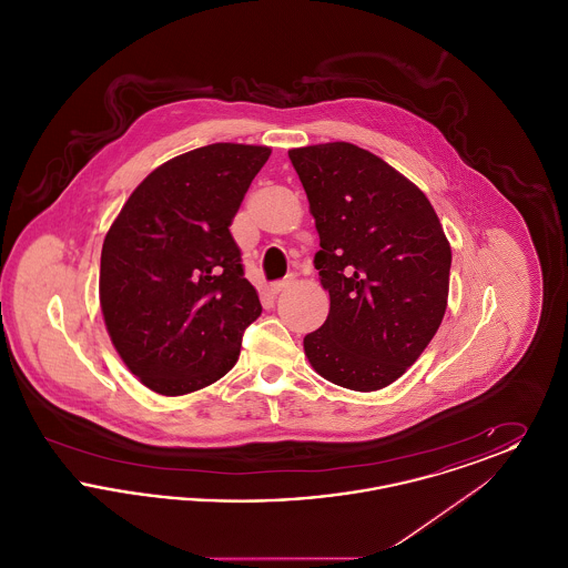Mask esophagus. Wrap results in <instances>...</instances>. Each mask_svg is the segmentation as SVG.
I'll return each mask as SVG.
<instances>
[{
	"label": "esophagus",
	"mask_w": 568,
	"mask_h": 568,
	"mask_svg": "<svg viewBox=\"0 0 568 568\" xmlns=\"http://www.w3.org/2000/svg\"><path fill=\"white\" fill-rule=\"evenodd\" d=\"M294 283V276H287V278H283V281H278V283H272L271 285V294L272 296H276L278 292H283L285 287H290Z\"/></svg>",
	"instance_id": "34e87169"
}]
</instances>
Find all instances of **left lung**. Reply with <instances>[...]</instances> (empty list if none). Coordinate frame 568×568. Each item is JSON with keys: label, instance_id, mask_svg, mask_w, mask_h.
<instances>
[{"label": "left lung", "instance_id": "obj_1", "mask_svg": "<svg viewBox=\"0 0 568 568\" xmlns=\"http://www.w3.org/2000/svg\"><path fill=\"white\" fill-rule=\"evenodd\" d=\"M290 160L315 216V268L329 294L304 353L341 387H387L443 322L452 268L443 225L424 191L366 149L327 142L292 149Z\"/></svg>", "mask_w": 568, "mask_h": 568}]
</instances>
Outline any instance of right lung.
I'll return each instance as SVG.
<instances>
[{
    "label": "right lung",
    "mask_w": 568,
    "mask_h": 568,
    "mask_svg": "<svg viewBox=\"0 0 568 568\" xmlns=\"http://www.w3.org/2000/svg\"><path fill=\"white\" fill-rule=\"evenodd\" d=\"M268 146L216 142L153 170L102 246L100 304L132 375L162 396L215 383L262 315L230 234Z\"/></svg>",
    "instance_id": "obj_1"
}]
</instances>
